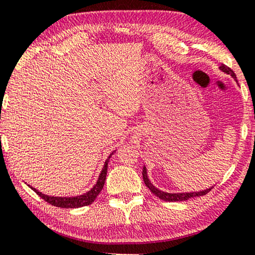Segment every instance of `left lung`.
<instances>
[{"mask_svg": "<svg viewBox=\"0 0 255 255\" xmlns=\"http://www.w3.org/2000/svg\"><path fill=\"white\" fill-rule=\"evenodd\" d=\"M219 69H221L222 72L226 73V74L231 75L235 80L237 79L235 72H233L231 68H229L228 66H225L224 64H222L221 66H219ZM236 81H237V80H236ZM142 179H144V182L146 184V187H147L148 189L151 190L156 197H159L160 200L166 201V202H181V201H187V200H189V198H193V197L203 196V195L208 194L209 191H210L212 188H214V187H210V188H207V189H204V190L190 191V193H167V191H162V190L158 189V188H156L155 186H153V183L148 179L147 169H146L145 166H144V168H142Z\"/></svg>", "mask_w": 255, "mask_h": 255, "instance_id": "1", "label": "left lung"}]
</instances>
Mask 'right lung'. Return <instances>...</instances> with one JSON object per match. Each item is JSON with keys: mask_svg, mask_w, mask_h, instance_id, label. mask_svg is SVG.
<instances>
[{"mask_svg": "<svg viewBox=\"0 0 255 255\" xmlns=\"http://www.w3.org/2000/svg\"><path fill=\"white\" fill-rule=\"evenodd\" d=\"M116 151H114L111 154L108 156V159L104 162V166L102 170H101V174L99 175V179H97L96 183L94 184V187L92 189L87 191V193L82 194V195H78V196H72V197H61V196H50V195H45L43 193H40L39 190H37L36 188L29 186L31 189H32L34 193H37V195H39L41 198H44L47 203H50L54 207L58 208H65V209H75V208H81V207H86V205L92 204L95 198L99 196V194L101 193V190L103 189L104 182H106V177H107V170H108V162H109V159L111 158V155Z\"/></svg>", "mask_w": 255, "mask_h": 255, "instance_id": "right-lung-1", "label": "right lung"}]
</instances>
